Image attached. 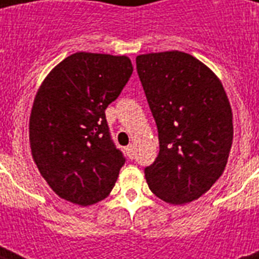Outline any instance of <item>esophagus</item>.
<instances>
[{"label":"esophagus","instance_id":"obj_1","mask_svg":"<svg viewBox=\"0 0 259 259\" xmlns=\"http://www.w3.org/2000/svg\"><path fill=\"white\" fill-rule=\"evenodd\" d=\"M134 150H136V146H134L133 144H130V145L126 148V153H127L130 160H133L134 156H136V152H134Z\"/></svg>","mask_w":259,"mask_h":259}]
</instances>
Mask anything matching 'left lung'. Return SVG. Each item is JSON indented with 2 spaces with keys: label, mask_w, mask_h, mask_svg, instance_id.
<instances>
[{
  "label": "left lung",
  "mask_w": 259,
  "mask_h": 259,
  "mask_svg": "<svg viewBox=\"0 0 259 259\" xmlns=\"http://www.w3.org/2000/svg\"><path fill=\"white\" fill-rule=\"evenodd\" d=\"M136 63L160 142L146 183L170 204L196 200L222 176L233 144L225 89L208 67L180 51L140 55Z\"/></svg>",
  "instance_id": "1"
}]
</instances>
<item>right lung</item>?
Segmentation results:
<instances>
[{
  "label": "right lung",
  "mask_w": 259,
  "mask_h": 259,
  "mask_svg": "<svg viewBox=\"0 0 259 259\" xmlns=\"http://www.w3.org/2000/svg\"><path fill=\"white\" fill-rule=\"evenodd\" d=\"M127 56L76 52L44 79L29 119L32 156L56 195L79 205L103 200L125 157L105 110L132 76Z\"/></svg>",
  "instance_id": "obj_1"
}]
</instances>
